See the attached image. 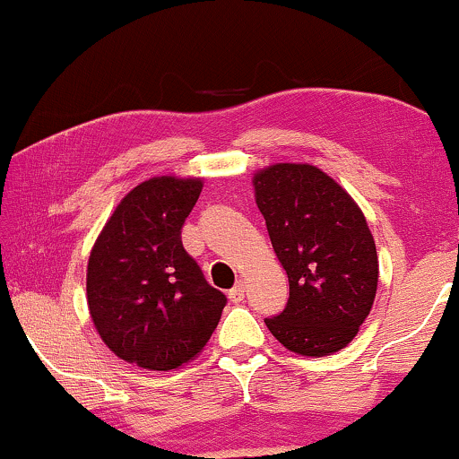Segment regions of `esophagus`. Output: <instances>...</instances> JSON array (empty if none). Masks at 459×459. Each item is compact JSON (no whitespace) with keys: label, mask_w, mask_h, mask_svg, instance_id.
I'll return each instance as SVG.
<instances>
[{"label":"esophagus","mask_w":459,"mask_h":459,"mask_svg":"<svg viewBox=\"0 0 459 459\" xmlns=\"http://www.w3.org/2000/svg\"><path fill=\"white\" fill-rule=\"evenodd\" d=\"M245 290H247L245 282H242V281L236 282V287H231V290H230L231 302H242V299H245Z\"/></svg>","instance_id":"1"}]
</instances>
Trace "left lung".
Returning <instances> with one entry per match:
<instances>
[{"mask_svg":"<svg viewBox=\"0 0 459 459\" xmlns=\"http://www.w3.org/2000/svg\"><path fill=\"white\" fill-rule=\"evenodd\" d=\"M253 186L290 279V302L265 325L298 355L336 353L358 336L377 296V245L364 212L310 163H273L253 174Z\"/></svg>","mask_w":459,"mask_h":459,"instance_id":"obj_1","label":"left lung"}]
</instances>
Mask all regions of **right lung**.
<instances>
[{"label": "right lung", "mask_w": 459, "mask_h": 459, "mask_svg": "<svg viewBox=\"0 0 459 459\" xmlns=\"http://www.w3.org/2000/svg\"><path fill=\"white\" fill-rule=\"evenodd\" d=\"M204 180L152 177L118 202L87 264L93 325L117 358L146 370L195 359L223 313V293L186 255L180 228Z\"/></svg>", "instance_id": "add662e5"}]
</instances>
